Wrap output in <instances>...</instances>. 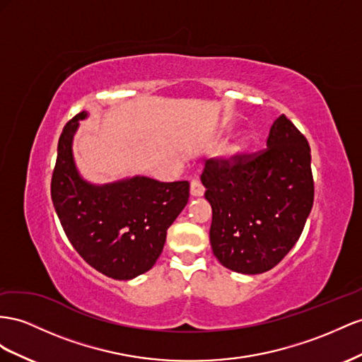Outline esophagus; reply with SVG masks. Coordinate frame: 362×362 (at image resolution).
Masks as SVG:
<instances>
[{"instance_id":"34e87169","label":"esophagus","mask_w":362,"mask_h":362,"mask_svg":"<svg viewBox=\"0 0 362 362\" xmlns=\"http://www.w3.org/2000/svg\"><path fill=\"white\" fill-rule=\"evenodd\" d=\"M190 194H192L193 198L202 197V194H204V187H202V184H201L199 181L193 180V181L190 182Z\"/></svg>"}]
</instances>
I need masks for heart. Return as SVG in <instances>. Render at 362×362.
<instances>
[{
  "label": "heart",
  "instance_id": "heart-1",
  "mask_svg": "<svg viewBox=\"0 0 362 362\" xmlns=\"http://www.w3.org/2000/svg\"><path fill=\"white\" fill-rule=\"evenodd\" d=\"M250 139L248 136H239L238 140H234L227 149V158L228 160H236L239 157H242L250 149Z\"/></svg>",
  "mask_w": 362,
  "mask_h": 362
}]
</instances>
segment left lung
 <instances>
[{"mask_svg":"<svg viewBox=\"0 0 362 362\" xmlns=\"http://www.w3.org/2000/svg\"><path fill=\"white\" fill-rule=\"evenodd\" d=\"M201 181L213 211V254L240 274L274 268L297 243L314 204L310 148L285 114L260 155L233 164L209 160Z\"/></svg>","mask_w":362,"mask_h":362,"instance_id":"1","label":"left lung"}]
</instances>
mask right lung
Wrapping results in <instances>:
<instances>
[{
  "mask_svg": "<svg viewBox=\"0 0 362 362\" xmlns=\"http://www.w3.org/2000/svg\"><path fill=\"white\" fill-rule=\"evenodd\" d=\"M88 115L73 117L61 134L53 205L68 240L88 265L111 279L132 280L160 257L168 228L187 205L189 182L141 175L106 184L86 181L77 170L73 140Z\"/></svg>",
  "mask_w": 362,
  "mask_h": 362,
  "instance_id": "add662e5",
  "label": "right lung"
}]
</instances>
